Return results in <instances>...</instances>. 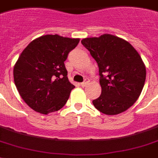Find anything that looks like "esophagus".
<instances>
[{
    "label": "esophagus",
    "mask_w": 158,
    "mask_h": 158,
    "mask_svg": "<svg viewBox=\"0 0 158 158\" xmlns=\"http://www.w3.org/2000/svg\"><path fill=\"white\" fill-rule=\"evenodd\" d=\"M89 82V79H85V80L84 81L82 82V83H81V85L82 87H85L88 85Z\"/></svg>",
    "instance_id": "obj_1"
}]
</instances>
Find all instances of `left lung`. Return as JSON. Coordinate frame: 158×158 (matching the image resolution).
Listing matches in <instances>:
<instances>
[{
	"label": "left lung",
	"mask_w": 158,
	"mask_h": 158,
	"mask_svg": "<svg viewBox=\"0 0 158 158\" xmlns=\"http://www.w3.org/2000/svg\"><path fill=\"white\" fill-rule=\"evenodd\" d=\"M81 44L98 66L102 93L93 101L95 108L108 115L127 110L138 99L146 78L139 53L127 41L109 34L83 39Z\"/></svg>",
	"instance_id": "obj_1"
}]
</instances>
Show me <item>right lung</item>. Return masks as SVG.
<instances>
[{
    "instance_id": "1",
    "label": "right lung",
    "mask_w": 158,
    "mask_h": 158,
    "mask_svg": "<svg viewBox=\"0 0 158 158\" xmlns=\"http://www.w3.org/2000/svg\"><path fill=\"white\" fill-rule=\"evenodd\" d=\"M79 39L47 35L30 43L14 68V83L24 102L47 114L63 107L73 88L64 61Z\"/></svg>"
}]
</instances>
